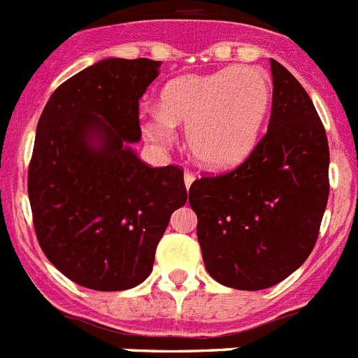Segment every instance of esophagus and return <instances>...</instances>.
I'll use <instances>...</instances> for the list:
<instances>
[{
	"instance_id": "1",
	"label": "esophagus",
	"mask_w": 358,
	"mask_h": 358,
	"mask_svg": "<svg viewBox=\"0 0 358 358\" xmlns=\"http://www.w3.org/2000/svg\"><path fill=\"white\" fill-rule=\"evenodd\" d=\"M194 181H195L194 173L186 170V172H185V185H186V188H189V186H192V182H194Z\"/></svg>"
}]
</instances>
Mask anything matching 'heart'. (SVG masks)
<instances>
[{
    "label": "heart",
    "instance_id": "heart-1",
    "mask_svg": "<svg viewBox=\"0 0 358 358\" xmlns=\"http://www.w3.org/2000/svg\"><path fill=\"white\" fill-rule=\"evenodd\" d=\"M271 100L267 75L251 66L182 75L164 85L157 109L143 116V132L154 143L169 145L173 125L186 123V143L195 159L226 169L251 154Z\"/></svg>",
    "mask_w": 358,
    "mask_h": 358
}]
</instances>
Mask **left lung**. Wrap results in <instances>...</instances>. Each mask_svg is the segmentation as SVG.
Segmentation results:
<instances>
[{"label": "left lung", "instance_id": "obj_1", "mask_svg": "<svg viewBox=\"0 0 358 358\" xmlns=\"http://www.w3.org/2000/svg\"><path fill=\"white\" fill-rule=\"evenodd\" d=\"M273 110L249 157L189 186L202 260L213 280L238 290L276 285L315 245L327 210L330 150L314 103L271 59Z\"/></svg>", "mask_w": 358, "mask_h": 358}]
</instances>
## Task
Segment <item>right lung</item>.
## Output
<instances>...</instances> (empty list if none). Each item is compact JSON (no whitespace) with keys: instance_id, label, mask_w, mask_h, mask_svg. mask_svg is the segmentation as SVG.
Returning a JSON list of instances; mask_svg holds the SVG:
<instances>
[{"instance_id":"right-lung-1","label":"right lung","mask_w":358,"mask_h":358,"mask_svg":"<svg viewBox=\"0 0 358 358\" xmlns=\"http://www.w3.org/2000/svg\"><path fill=\"white\" fill-rule=\"evenodd\" d=\"M159 66L96 62L53 91L37 123L28 169L37 240L85 289L116 292L147 280L170 215L188 199L179 166L152 169L131 147Z\"/></svg>"}]
</instances>
